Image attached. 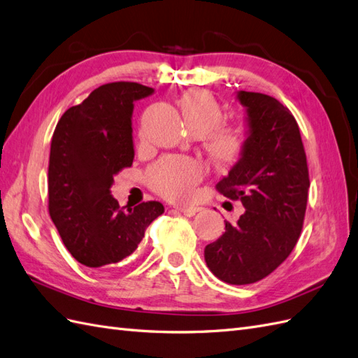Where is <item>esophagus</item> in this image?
<instances>
[{"label": "esophagus", "instance_id": "1", "mask_svg": "<svg viewBox=\"0 0 358 358\" xmlns=\"http://www.w3.org/2000/svg\"><path fill=\"white\" fill-rule=\"evenodd\" d=\"M176 208L178 210V212L185 213V215H187V216L195 215V213H198L199 210H201V207H198V206H177Z\"/></svg>", "mask_w": 358, "mask_h": 358}]
</instances>
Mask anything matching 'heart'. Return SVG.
I'll list each match as a JSON object with an SVG mask.
<instances>
[{
	"instance_id": "heart-1",
	"label": "heart",
	"mask_w": 358,
	"mask_h": 358,
	"mask_svg": "<svg viewBox=\"0 0 358 358\" xmlns=\"http://www.w3.org/2000/svg\"><path fill=\"white\" fill-rule=\"evenodd\" d=\"M182 116L194 134H207V150L217 163L234 162L243 148V134L236 127H217L222 121V107L207 90L192 89L178 99ZM204 176L199 162L168 155L155 162L146 171L148 185L157 194L169 199H187Z\"/></svg>"
}]
</instances>
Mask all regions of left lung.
<instances>
[{
  "instance_id": "left-lung-1",
  "label": "left lung",
  "mask_w": 358,
  "mask_h": 358,
  "mask_svg": "<svg viewBox=\"0 0 358 358\" xmlns=\"http://www.w3.org/2000/svg\"><path fill=\"white\" fill-rule=\"evenodd\" d=\"M246 139L241 159L216 185L241 199L243 215L225 222V233L206 246L208 269L228 284H251L268 277L295 248L304 222L308 168L299 127L287 107L259 92L239 90Z\"/></svg>"
}]
</instances>
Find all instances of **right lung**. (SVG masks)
Masks as SVG:
<instances>
[{"label": "right lung", "mask_w": 358, "mask_h": 358, "mask_svg": "<svg viewBox=\"0 0 358 358\" xmlns=\"http://www.w3.org/2000/svg\"><path fill=\"white\" fill-rule=\"evenodd\" d=\"M154 94L130 81L99 86L68 108L52 134L48 208L72 257L107 268L133 254L148 225L164 208L148 201L122 210L110 195L116 173L134 159V101Z\"/></svg>", "instance_id": "obj_1"}]
</instances>
